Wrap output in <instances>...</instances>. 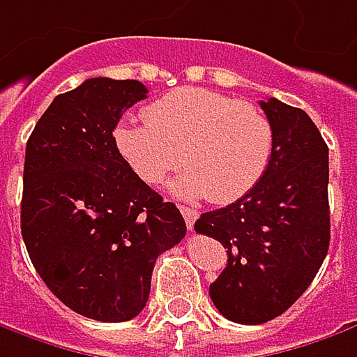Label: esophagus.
<instances>
[{
  "label": "esophagus",
  "instance_id": "34e87169",
  "mask_svg": "<svg viewBox=\"0 0 357 357\" xmlns=\"http://www.w3.org/2000/svg\"><path fill=\"white\" fill-rule=\"evenodd\" d=\"M179 211H181V215H183V220H185V225H188V227L192 229V227H194V224H195V220H197V215H199V213H197L195 209L185 208V206H181V208H179Z\"/></svg>",
  "mask_w": 357,
  "mask_h": 357
}]
</instances>
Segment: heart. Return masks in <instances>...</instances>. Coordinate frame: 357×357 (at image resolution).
Here are the masks:
<instances>
[{
  "label": "heart",
  "mask_w": 357,
  "mask_h": 357,
  "mask_svg": "<svg viewBox=\"0 0 357 357\" xmlns=\"http://www.w3.org/2000/svg\"><path fill=\"white\" fill-rule=\"evenodd\" d=\"M146 121L121 119L114 139L135 176L149 185L183 169L169 181L181 199L229 204L264 178L273 132L256 103L234 100L206 87H178L149 103Z\"/></svg>",
  "instance_id": "heart-1"
}]
</instances>
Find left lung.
<instances>
[{"mask_svg":"<svg viewBox=\"0 0 357 357\" xmlns=\"http://www.w3.org/2000/svg\"><path fill=\"white\" fill-rule=\"evenodd\" d=\"M273 132L264 178L225 208L206 211L195 231L227 248V266L209 286L224 318L257 326L296 302L330 248L328 146L300 107L259 101Z\"/></svg>","mask_w":357,"mask_h":357,"instance_id":"obj_1","label":"left lung"}]
</instances>
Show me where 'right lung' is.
I'll return each mask as SVG.
<instances>
[{
  "instance_id": "obj_1",
  "label": "right lung",
  "mask_w": 357,
  "mask_h": 357,
  "mask_svg": "<svg viewBox=\"0 0 357 357\" xmlns=\"http://www.w3.org/2000/svg\"><path fill=\"white\" fill-rule=\"evenodd\" d=\"M148 98L135 79L91 77L59 93L25 146L22 236L54 296L98 321L135 318L151 271L185 238V222L135 176L114 130Z\"/></svg>"
}]
</instances>
